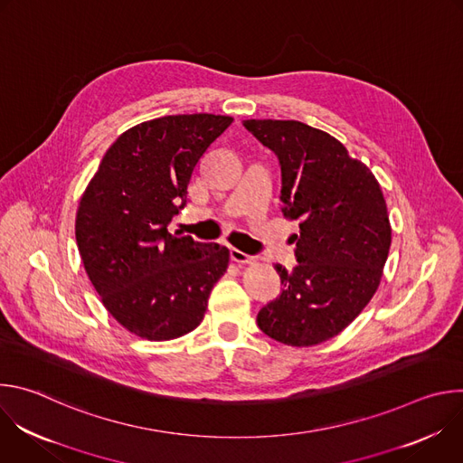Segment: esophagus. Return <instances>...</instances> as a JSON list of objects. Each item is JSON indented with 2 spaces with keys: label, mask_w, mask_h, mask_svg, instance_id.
<instances>
[{
  "label": "esophagus",
  "mask_w": 463,
  "mask_h": 463,
  "mask_svg": "<svg viewBox=\"0 0 463 463\" xmlns=\"http://www.w3.org/2000/svg\"><path fill=\"white\" fill-rule=\"evenodd\" d=\"M231 260L236 261V263H241V266H256V258L250 256V254H245L243 250H238V249H231Z\"/></svg>",
  "instance_id": "1"
}]
</instances>
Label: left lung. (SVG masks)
<instances>
[{"label": "left lung", "mask_w": 463, "mask_h": 463, "mask_svg": "<svg viewBox=\"0 0 463 463\" xmlns=\"http://www.w3.org/2000/svg\"><path fill=\"white\" fill-rule=\"evenodd\" d=\"M243 126L282 168V214L298 222L297 266H275L282 293L258 313L271 339L307 348L339 335L379 288L392 241L386 202L372 170L345 145L298 120Z\"/></svg>", "instance_id": "1"}]
</instances>
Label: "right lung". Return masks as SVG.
<instances>
[{
  "mask_svg": "<svg viewBox=\"0 0 463 463\" xmlns=\"http://www.w3.org/2000/svg\"><path fill=\"white\" fill-rule=\"evenodd\" d=\"M229 115H166L126 129L88 183L75 220L86 273L128 332L172 341L200 326L231 252L168 231L192 172Z\"/></svg>",
  "mask_w": 463,
  "mask_h": 463,
  "instance_id": "add662e5",
  "label": "right lung"
}]
</instances>
